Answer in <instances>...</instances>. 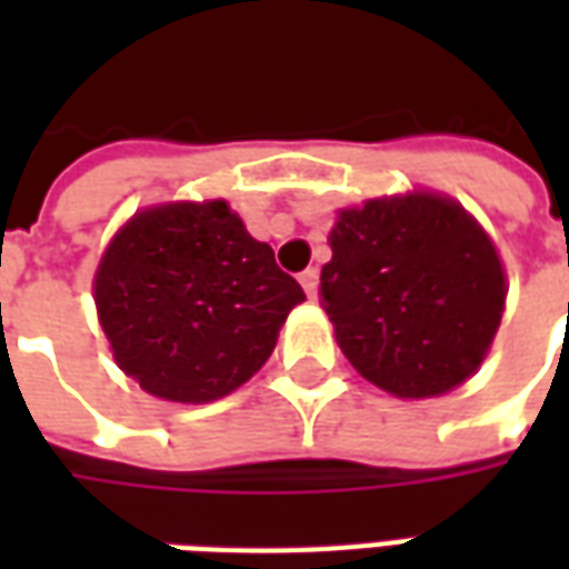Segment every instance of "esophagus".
<instances>
[{
	"label": "esophagus",
	"mask_w": 569,
	"mask_h": 569,
	"mask_svg": "<svg viewBox=\"0 0 569 569\" xmlns=\"http://www.w3.org/2000/svg\"><path fill=\"white\" fill-rule=\"evenodd\" d=\"M298 283L305 286L308 298H317V289H320V271L317 268H308V271L298 273Z\"/></svg>",
	"instance_id": "esophagus-1"
}]
</instances>
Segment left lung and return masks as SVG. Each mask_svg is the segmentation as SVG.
<instances>
[{
    "label": "left lung",
    "mask_w": 569,
    "mask_h": 569,
    "mask_svg": "<svg viewBox=\"0 0 569 569\" xmlns=\"http://www.w3.org/2000/svg\"><path fill=\"white\" fill-rule=\"evenodd\" d=\"M320 296L350 366L381 390L427 399L481 366L506 277L463 207L436 194L369 200L341 212Z\"/></svg>",
    "instance_id": "left-lung-1"
}]
</instances>
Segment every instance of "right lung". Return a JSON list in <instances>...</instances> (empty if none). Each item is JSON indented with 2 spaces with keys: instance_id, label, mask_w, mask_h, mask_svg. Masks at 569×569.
Masks as SVG:
<instances>
[{
  "instance_id": "obj_1",
  "label": "right lung",
  "mask_w": 569,
  "mask_h": 569,
  "mask_svg": "<svg viewBox=\"0 0 569 569\" xmlns=\"http://www.w3.org/2000/svg\"><path fill=\"white\" fill-rule=\"evenodd\" d=\"M93 298L118 366L146 393L212 402L268 362L305 292L224 200H207L133 216L106 249Z\"/></svg>"
}]
</instances>
